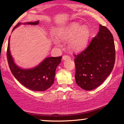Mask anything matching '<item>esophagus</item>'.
Wrapping results in <instances>:
<instances>
[{
  "label": "esophagus",
  "instance_id": "esophagus-1",
  "mask_svg": "<svg viewBox=\"0 0 124 124\" xmlns=\"http://www.w3.org/2000/svg\"><path fill=\"white\" fill-rule=\"evenodd\" d=\"M70 59V57L69 56H68V55H63V56H62V59L64 61L68 60V59Z\"/></svg>",
  "mask_w": 124,
  "mask_h": 124
}]
</instances>
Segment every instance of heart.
<instances>
[{"label":"heart","mask_w":124,"mask_h":124,"mask_svg":"<svg viewBox=\"0 0 124 124\" xmlns=\"http://www.w3.org/2000/svg\"><path fill=\"white\" fill-rule=\"evenodd\" d=\"M58 37L62 41H68L70 49L74 51H80L87 45L90 37V31L87 26L78 23H72L61 28L58 32ZM55 42L58 44V41Z\"/></svg>","instance_id":"b5f03b06"}]
</instances>
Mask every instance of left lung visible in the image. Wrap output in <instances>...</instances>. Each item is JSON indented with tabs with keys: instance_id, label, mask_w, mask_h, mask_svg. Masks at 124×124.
<instances>
[{
	"instance_id": "left-lung-1",
	"label": "left lung",
	"mask_w": 124,
	"mask_h": 124,
	"mask_svg": "<svg viewBox=\"0 0 124 124\" xmlns=\"http://www.w3.org/2000/svg\"><path fill=\"white\" fill-rule=\"evenodd\" d=\"M74 56L77 85L85 90L96 89L104 82L114 66L116 49L111 32L100 24L97 35L85 50Z\"/></svg>"
}]
</instances>
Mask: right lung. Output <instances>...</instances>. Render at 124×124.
<instances>
[{
  "instance_id": "add662e5",
  "label": "right lung",
  "mask_w": 124,
  "mask_h": 124,
  "mask_svg": "<svg viewBox=\"0 0 124 124\" xmlns=\"http://www.w3.org/2000/svg\"><path fill=\"white\" fill-rule=\"evenodd\" d=\"M39 21L27 23V24L37 25ZM18 23L13 29L18 26ZM10 38L8 39L7 58L10 69L13 76L21 84L28 89L37 92H43L49 89L53 85L56 67L61 62L62 56L45 58L41 63L34 68L22 69L14 62L9 50Z\"/></svg>"
}]
</instances>
